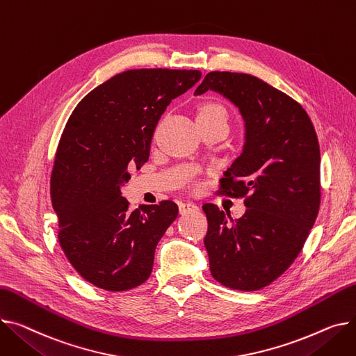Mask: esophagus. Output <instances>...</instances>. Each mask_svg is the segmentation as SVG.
Listing matches in <instances>:
<instances>
[{
    "label": "esophagus",
    "mask_w": 356,
    "mask_h": 356,
    "mask_svg": "<svg viewBox=\"0 0 356 356\" xmlns=\"http://www.w3.org/2000/svg\"><path fill=\"white\" fill-rule=\"evenodd\" d=\"M199 210V206L193 202H183L179 204V211L180 215H187V213H193V211H197Z\"/></svg>",
    "instance_id": "1"
}]
</instances>
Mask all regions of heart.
<instances>
[{"instance_id":"b5f03b06","label":"heart","mask_w":356,"mask_h":356,"mask_svg":"<svg viewBox=\"0 0 356 356\" xmlns=\"http://www.w3.org/2000/svg\"><path fill=\"white\" fill-rule=\"evenodd\" d=\"M211 117H220L227 122V111L223 106L216 103H209L202 107L199 113V118H211Z\"/></svg>"}]
</instances>
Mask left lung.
<instances>
[{
    "label": "left lung",
    "instance_id": "obj_1",
    "mask_svg": "<svg viewBox=\"0 0 356 356\" xmlns=\"http://www.w3.org/2000/svg\"><path fill=\"white\" fill-rule=\"evenodd\" d=\"M218 91L246 126L243 153L219 181L218 193L245 199V215L227 222L204 203L210 273L243 292L269 286L300 253L321 206V152L312 120L283 91L245 73L211 71L195 94Z\"/></svg>",
    "mask_w": 356,
    "mask_h": 356
}]
</instances>
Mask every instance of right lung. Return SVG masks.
Segmentation results:
<instances>
[{"label":"right lung","mask_w":356,"mask_h":356,"mask_svg":"<svg viewBox=\"0 0 356 356\" xmlns=\"http://www.w3.org/2000/svg\"><path fill=\"white\" fill-rule=\"evenodd\" d=\"M202 77L199 70L140 68L91 90L60 137L50 192L60 246L77 273L104 291L145 283L161 236L176 220L173 200L131 209L120 187L150 156L156 126L170 102Z\"/></svg>","instance_id":"obj_1"}]
</instances>
